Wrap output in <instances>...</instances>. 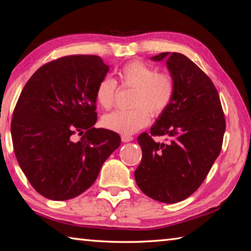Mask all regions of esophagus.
<instances>
[{"mask_svg":"<svg viewBox=\"0 0 251 251\" xmlns=\"http://www.w3.org/2000/svg\"><path fill=\"white\" fill-rule=\"evenodd\" d=\"M121 138H122L123 143H127V142L133 141V137H131V136H129V135H122Z\"/></svg>","mask_w":251,"mask_h":251,"instance_id":"34e87169","label":"esophagus"}]
</instances>
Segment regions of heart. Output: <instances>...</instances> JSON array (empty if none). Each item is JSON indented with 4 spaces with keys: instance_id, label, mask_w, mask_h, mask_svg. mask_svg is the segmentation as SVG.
Wrapping results in <instances>:
<instances>
[{
    "instance_id": "heart-1",
    "label": "heart",
    "mask_w": 251,
    "mask_h": 251,
    "mask_svg": "<svg viewBox=\"0 0 251 251\" xmlns=\"http://www.w3.org/2000/svg\"><path fill=\"white\" fill-rule=\"evenodd\" d=\"M120 77L123 86L136 91L133 103L135 108L115 110L101 118V125L116 133L129 135L147 126L152 115H160L172 104L176 93V83L169 73L158 71L145 63L135 61L122 67ZM117 82L110 76L100 79L95 88V99L100 106L109 109L115 103Z\"/></svg>"
}]
</instances>
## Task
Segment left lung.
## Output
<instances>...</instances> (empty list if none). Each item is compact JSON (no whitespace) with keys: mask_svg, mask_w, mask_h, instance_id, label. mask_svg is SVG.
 Segmentation results:
<instances>
[{"mask_svg":"<svg viewBox=\"0 0 251 251\" xmlns=\"http://www.w3.org/2000/svg\"><path fill=\"white\" fill-rule=\"evenodd\" d=\"M166 58L175 79L176 93L169 107L137 141L141 164L135 180L142 192L157 201L175 203L199 188L220 154L226 122L211 79L180 53H160L152 61ZM152 135H166L167 143Z\"/></svg>","mask_w":251,"mask_h":251,"instance_id":"1","label":"left lung"}]
</instances>
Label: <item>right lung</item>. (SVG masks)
<instances>
[{"mask_svg":"<svg viewBox=\"0 0 251 251\" xmlns=\"http://www.w3.org/2000/svg\"><path fill=\"white\" fill-rule=\"evenodd\" d=\"M109 66L96 55H71L41 66L25 84L11 134L20 167L52 201L78 196L121 145L120 135L95 128V88ZM75 134L82 135L74 141Z\"/></svg>","mask_w":251,"mask_h":251,"instance_id":"1","label":"right lung"}]
</instances>
